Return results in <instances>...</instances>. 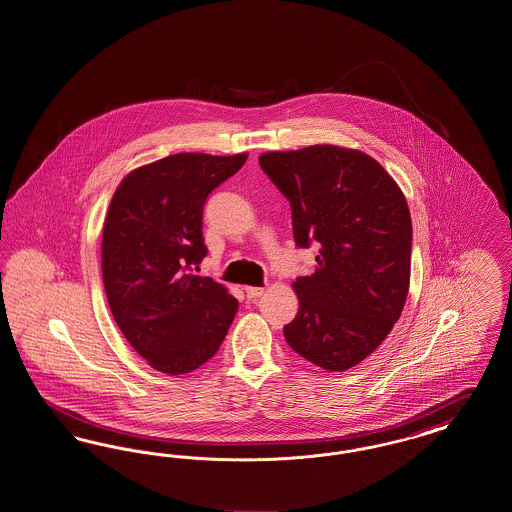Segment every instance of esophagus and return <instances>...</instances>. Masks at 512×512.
<instances>
[{
  "mask_svg": "<svg viewBox=\"0 0 512 512\" xmlns=\"http://www.w3.org/2000/svg\"><path fill=\"white\" fill-rule=\"evenodd\" d=\"M265 293L263 288H251V286H245V295H247V299H257V297H261Z\"/></svg>",
  "mask_w": 512,
  "mask_h": 512,
  "instance_id": "34e87169",
  "label": "esophagus"
}]
</instances>
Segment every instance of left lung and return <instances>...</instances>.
Returning <instances> with one entry per match:
<instances>
[{"mask_svg": "<svg viewBox=\"0 0 512 512\" xmlns=\"http://www.w3.org/2000/svg\"><path fill=\"white\" fill-rule=\"evenodd\" d=\"M259 165L290 201L293 240L320 245L299 276L297 317L284 338L313 365H359L401 317L411 280V213L388 172L361 151L311 146L270 151Z\"/></svg>", "mask_w": 512, "mask_h": 512, "instance_id": "8db88e82", "label": "left lung"}]
</instances>
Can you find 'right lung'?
I'll return each mask as SVG.
<instances>
[{
    "label": "right lung",
    "mask_w": 512,
    "mask_h": 512,
    "mask_svg": "<svg viewBox=\"0 0 512 512\" xmlns=\"http://www.w3.org/2000/svg\"><path fill=\"white\" fill-rule=\"evenodd\" d=\"M245 159L169 155L130 172L111 199L101 245L107 301L124 338L165 374L205 365L236 317L238 299L194 270L207 255L205 201Z\"/></svg>",
    "instance_id": "right-lung-1"
}]
</instances>
